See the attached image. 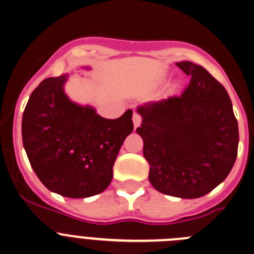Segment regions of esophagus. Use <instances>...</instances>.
I'll return each mask as SVG.
<instances>
[{"instance_id":"obj_1","label":"esophagus","mask_w":254,"mask_h":254,"mask_svg":"<svg viewBox=\"0 0 254 254\" xmlns=\"http://www.w3.org/2000/svg\"><path fill=\"white\" fill-rule=\"evenodd\" d=\"M132 120H133L134 128H137V127L141 125V122H142V117H141L139 115H137V113H133V117H132Z\"/></svg>"}]
</instances>
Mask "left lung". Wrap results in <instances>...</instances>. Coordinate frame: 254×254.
I'll return each mask as SVG.
<instances>
[{"label":"left lung","mask_w":254,"mask_h":254,"mask_svg":"<svg viewBox=\"0 0 254 254\" xmlns=\"http://www.w3.org/2000/svg\"><path fill=\"white\" fill-rule=\"evenodd\" d=\"M190 75L178 97L137 107L136 129L150 165L148 180L157 191L196 199L225 180L238 152V122L225 88L201 65L176 63Z\"/></svg>","instance_id":"left-lung-1"}]
</instances>
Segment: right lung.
I'll use <instances>...</instances> for the list:
<instances>
[{
  "mask_svg": "<svg viewBox=\"0 0 254 254\" xmlns=\"http://www.w3.org/2000/svg\"><path fill=\"white\" fill-rule=\"evenodd\" d=\"M68 76L44 79L31 93L22 115V143L35 174L50 191L80 199L108 188L133 122L131 109L107 120L93 107L70 101L64 92Z\"/></svg>",
  "mask_w": 254,
  "mask_h": 254,
  "instance_id": "right-lung-1",
  "label": "right lung"
}]
</instances>
